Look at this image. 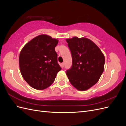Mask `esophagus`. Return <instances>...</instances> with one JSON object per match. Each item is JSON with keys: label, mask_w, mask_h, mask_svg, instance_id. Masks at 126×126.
<instances>
[{"label": "esophagus", "mask_w": 126, "mask_h": 126, "mask_svg": "<svg viewBox=\"0 0 126 126\" xmlns=\"http://www.w3.org/2000/svg\"><path fill=\"white\" fill-rule=\"evenodd\" d=\"M61 65H62V67L63 69V68L64 67V65H65V64H64V63H62V64H61Z\"/></svg>", "instance_id": "1"}]
</instances>
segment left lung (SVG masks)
Masks as SVG:
<instances>
[{
  "label": "left lung",
  "instance_id": "1",
  "mask_svg": "<svg viewBox=\"0 0 126 126\" xmlns=\"http://www.w3.org/2000/svg\"><path fill=\"white\" fill-rule=\"evenodd\" d=\"M66 42L72 64L66 70L69 81L78 90L85 91L98 82L104 71L105 58L101 50L90 39L74 37Z\"/></svg>",
  "mask_w": 126,
  "mask_h": 126
}]
</instances>
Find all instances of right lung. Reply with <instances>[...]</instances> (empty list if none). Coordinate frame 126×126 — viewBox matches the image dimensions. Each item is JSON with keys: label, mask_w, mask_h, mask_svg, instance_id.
Listing matches in <instances>:
<instances>
[{"label": "right lung", "mask_w": 126, "mask_h": 126, "mask_svg": "<svg viewBox=\"0 0 126 126\" xmlns=\"http://www.w3.org/2000/svg\"><path fill=\"white\" fill-rule=\"evenodd\" d=\"M58 40L41 35L24 46L19 57V67L24 80L32 88L44 90L55 80L61 70L55 47Z\"/></svg>", "instance_id": "1"}]
</instances>
